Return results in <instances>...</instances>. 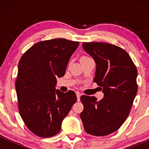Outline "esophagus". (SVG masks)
<instances>
[{"label": "esophagus", "instance_id": "obj_1", "mask_svg": "<svg viewBox=\"0 0 149 149\" xmlns=\"http://www.w3.org/2000/svg\"><path fill=\"white\" fill-rule=\"evenodd\" d=\"M76 96H77V100L78 101H80V98L81 97V93L80 92H76Z\"/></svg>", "mask_w": 149, "mask_h": 149}]
</instances>
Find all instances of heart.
<instances>
[{
	"label": "heart",
	"instance_id": "1",
	"mask_svg": "<svg viewBox=\"0 0 149 149\" xmlns=\"http://www.w3.org/2000/svg\"><path fill=\"white\" fill-rule=\"evenodd\" d=\"M85 57H83L82 58H85ZM82 58H81V59H82Z\"/></svg>",
	"mask_w": 149,
	"mask_h": 149
}]
</instances>
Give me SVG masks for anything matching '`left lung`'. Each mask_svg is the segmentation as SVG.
Masks as SVG:
<instances>
[{
  "label": "left lung",
  "mask_w": 149,
  "mask_h": 149,
  "mask_svg": "<svg viewBox=\"0 0 149 149\" xmlns=\"http://www.w3.org/2000/svg\"><path fill=\"white\" fill-rule=\"evenodd\" d=\"M83 48L96 64L94 82L102 89L104 98L80 97L84 106L80 113L85 130L94 136L114 132L129 115L137 92V70L128 53L104 42H83Z\"/></svg>",
  "instance_id": "8db88e82"
}]
</instances>
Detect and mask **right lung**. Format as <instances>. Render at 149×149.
<instances>
[{"instance_id":"add662e5","label":"right lung","mask_w":149,"mask_h":149,"mask_svg":"<svg viewBox=\"0 0 149 149\" xmlns=\"http://www.w3.org/2000/svg\"><path fill=\"white\" fill-rule=\"evenodd\" d=\"M78 45L63 38L44 40L30 47L20 59L15 83L19 110L26 127L37 136L57 134L77 101L74 92L64 93L56 90V85Z\"/></svg>"}]
</instances>
